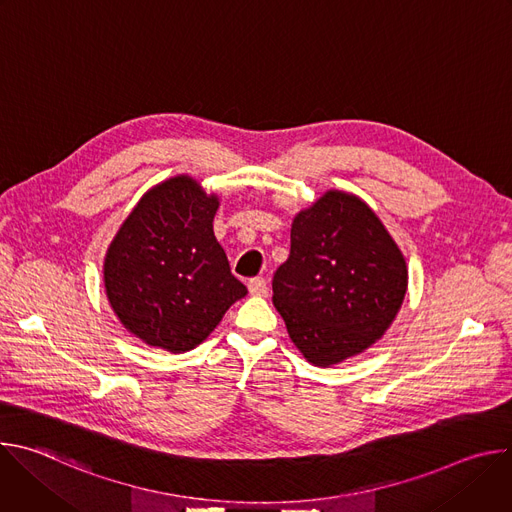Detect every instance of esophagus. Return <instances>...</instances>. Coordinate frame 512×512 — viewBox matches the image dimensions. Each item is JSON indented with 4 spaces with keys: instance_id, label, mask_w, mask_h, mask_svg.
<instances>
[{
    "instance_id": "1",
    "label": "esophagus",
    "mask_w": 512,
    "mask_h": 512,
    "mask_svg": "<svg viewBox=\"0 0 512 512\" xmlns=\"http://www.w3.org/2000/svg\"><path fill=\"white\" fill-rule=\"evenodd\" d=\"M267 291H269V287H267V281L263 277L249 279V294L251 296H267Z\"/></svg>"
}]
</instances>
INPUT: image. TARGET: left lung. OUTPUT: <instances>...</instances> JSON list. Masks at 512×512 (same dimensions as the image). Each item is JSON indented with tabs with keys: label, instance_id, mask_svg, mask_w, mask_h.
<instances>
[{
	"label": "left lung",
	"instance_id": "obj_1",
	"mask_svg": "<svg viewBox=\"0 0 512 512\" xmlns=\"http://www.w3.org/2000/svg\"><path fill=\"white\" fill-rule=\"evenodd\" d=\"M407 291L405 259L360 198L330 190L291 225V249L273 275V304L289 338L316 367L375 344Z\"/></svg>",
	"mask_w": 512,
	"mask_h": 512
}]
</instances>
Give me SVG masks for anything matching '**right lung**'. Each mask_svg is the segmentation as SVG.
<instances>
[{
  "mask_svg": "<svg viewBox=\"0 0 512 512\" xmlns=\"http://www.w3.org/2000/svg\"><path fill=\"white\" fill-rule=\"evenodd\" d=\"M216 208L192 178H170L137 202L107 251V298L150 346L194 348L247 294L214 237Z\"/></svg>",
  "mask_w": 512,
  "mask_h": 512,
  "instance_id": "obj_1",
  "label": "right lung"
}]
</instances>
